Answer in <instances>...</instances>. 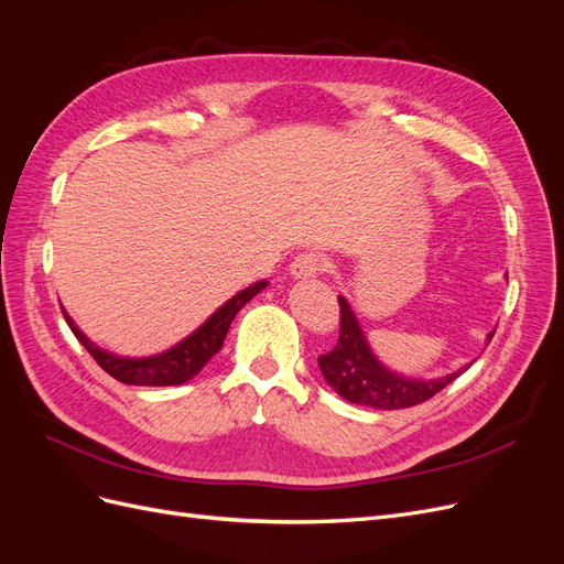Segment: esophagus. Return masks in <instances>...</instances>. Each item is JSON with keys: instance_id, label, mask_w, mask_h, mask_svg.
<instances>
[{"instance_id": "1", "label": "esophagus", "mask_w": 564, "mask_h": 564, "mask_svg": "<svg viewBox=\"0 0 564 564\" xmlns=\"http://www.w3.org/2000/svg\"><path fill=\"white\" fill-rule=\"evenodd\" d=\"M289 270H292V275L296 280H313L324 270V261H322V256L315 251H303L292 261Z\"/></svg>"}]
</instances>
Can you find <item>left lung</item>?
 I'll list each match as a JSON object with an SVG mask.
<instances>
[{"label": "left lung", "mask_w": 564, "mask_h": 564, "mask_svg": "<svg viewBox=\"0 0 564 564\" xmlns=\"http://www.w3.org/2000/svg\"><path fill=\"white\" fill-rule=\"evenodd\" d=\"M340 303V336L332 352L317 357V365L324 381H327L340 398L373 406V409H406L431 400L435 392L458 379L473 362L458 367L452 373L437 379L406 377L395 369H390L373 352L360 319H357L352 305L346 296H338ZM497 332V329H494ZM494 332L487 334V344Z\"/></svg>", "instance_id": "1"}]
</instances>
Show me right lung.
I'll list each match as a JSON object with an SVG mask.
<instances>
[{"mask_svg":"<svg viewBox=\"0 0 564 564\" xmlns=\"http://www.w3.org/2000/svg\"><path fill=\"white\" fill-rule=\"evenodd\" d=\"M265 286L268 280L249 284L242 292H237L232 299H228L220 308H216V313L204 319L195 332L181 338L178 344L145 357H127L96 346L94 340L77 327L75 319L67 315L65 308L63 315L67 327L73 329L79 344L89 350L98 367L106 369L112 379L127 386H181L185 381H191L195 373H199L204 365L220 350L235 315L240 313L256 294L263 292Z\"/></svg>","mask_w":564,"mask_h":564,"instance_id":"obj_1","label":"right lung"}]
</instances>
